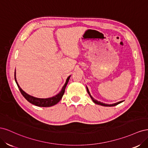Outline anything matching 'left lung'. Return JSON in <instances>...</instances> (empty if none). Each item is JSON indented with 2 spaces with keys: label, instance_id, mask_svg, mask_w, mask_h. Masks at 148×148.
Instances as JSON below:
<instances>
[{
  "label": "left lung",
  "instance_id": "obj_1",
  "mask_svg": "<svg viewBox=\"0 0 148 148\" xmlns=\"http://www.w3.org/2000/svg\"><path fill=\"white\" fill-rule=\"evenodd\" d=\"M86 89H87V92H88V93L89 94V96H90V97L91 98V99H92V101H93V102H94V103H95V104H97V105H101V106H106V107H112V106H117V105L119 104L120 103L122 102L123 101H120V102H116V103H114V104H104V103H102V102H100V101H97V100H96V99H94V98L91 96L90 92H89V89H88V87H87V86H86Z\"/></svg>",
  "mask_w": 148,
  "mask_h": 148
}]
</instances>
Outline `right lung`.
Returning <instances> with one entry per match:
<instances>
[{
	"label": "right lung",
	"mask_w": 148,
	"mask_h": 148,
	"mask_svg": "<svg viewBox=\"0 0 148 148\" xmlns=\"http://www.w3.org/2000/svg\"><path fill=\"white\" fill-rule=\"evenodd\" d=\"M70 77H71V75H70L69 77L66 78L65 84L64 85V86L62 87L61 91L59 93H58L57 95H56V96H53V97H51L45 98V99H44V98L35 97L34 96H32L28 95V94L25 92L23 89L20 88L18 83V82L16 81V72L15 70V82L18 86V88H19L20 91L21 93V95L23 96V97L29 102L31 103L32 104H34L35 106H39V107H51V106H53L57 104V103L61 100V99L62 98V96H63V95H64V94L65 92V88L67 84H68V82L69 81V79H70Z\"/></svg>",
	"instance_id": "obj_1"
}]
</instances>
